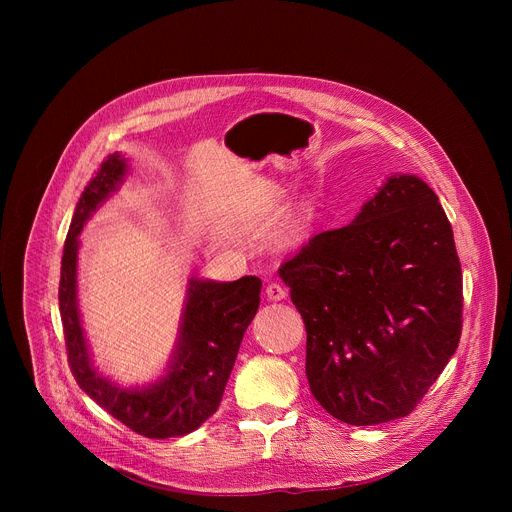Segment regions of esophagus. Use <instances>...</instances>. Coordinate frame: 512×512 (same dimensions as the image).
<instances>
[{
	"label": "esophagus",
	"instance_id": "1",
	"mask_svg": "<svg viewBox=\"0 0 512 512\" xmlns=\"http://www.w3.org/2000/svg\"><path fill=\"white\" fill-rule=\"evenodd\" d=\"M265 296H267L269 302H281V300L287 296V291H285V287L279 285V283H269L267 289H265Z\"/></svg>",
	"mask_w": 512,
	"mask_h": 512
}]
</instances>
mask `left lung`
I'll use <instances>...</instances> for the list:
<instances>
[{
  "label": "left lung",
  "instance_id": "left-lung-1",
  "mask_svg": "<svg viewBox=\"0 0 512 512\" xmlns=\"http://www.w3.org/2000/svg\"><path fill=\"white\" fill-rule=\"evenodd\" d=\"M316 401L350 425L409 415L462 334V267L435 192L395 174L342 229L281 263Z\"/></svg>",
  "mask_w": 512,
  "mask_h": 512
}]
</instances>
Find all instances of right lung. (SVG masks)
<instances>
[{
    "label": "right lung",
    "instance_id": "1",
    "mask_svg": "<svg viewBox=\"0 0 512 512\" xmlns=\"http://www.w3.org/2000/svg\"><path fill=\"white\" fill-rule=\"evenodd\" d=\"M127 160L115 152L85 186L64 241L58 306L70 371L79 387L139 435L166 440L198 429L221 405L247 326L257 314L261 279L188 281L178 344L168 373L156 383L125 389L93 367L77 304L79 235L91 214L119 188Z\"/></svg>",
    "mask_w": 512,
    "mask_h": 512
}]
</instances>
